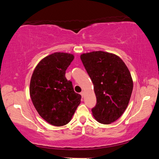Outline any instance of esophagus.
Returning a JSON list of instances; mask_svg holds the SVG:
<instances>
[{
  "instance_id": "obj_1",
  "label": "esophagus",
  "mask_w": 159,
  "mask_h": 159,
  "mask_svg": "<svg viewBox=\"0 0 159 159\" xmlns=\"http://www.w3.org/2000/svg\"><path fill=\"white\" fill-rule=\"evenodd\" d=\"M80 95L82 96V98H83V97H84V92H83V91H82V92L80 93Z\"/></svg>"
}]
</instances>
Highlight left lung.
Listing matches in <instances>:
<instances>
[{
    "label": "left lung",
    "mask_w": 159,
    "mask_h": 159,
    "mask_svg": "<svg viewBox=\"0 0 159 159\" xmlns=\"http://www.w3.org/2000/svg\"><path fill=\"white\" fill-rule=\"evenodd\" d=\"M80 60L94 85L97 103L93 116L103 124L116 121L127 108L133 92L128 67L117 55L103 51L84 53Z\"/></svg>",
    "instance_id": "1"
}]
</instances>
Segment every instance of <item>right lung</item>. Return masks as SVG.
Returning <instances> with one entry per match:
<instances>
[{
    "instance_id": "add662e5",
    "label": "right lung",
    "mask_w": 159,
    "mask_h": 159,
    "mask_svg": "<svg viewBox=\"0 0 159 159\" xmlns=\"http://www.w3.org/2000/svg\"><path fill=\"white\" fill-rule=\"evenodd\" d=\"M71 54L55 52L38 64L30 82L31 99L39 115L50 124L62 126L71 120L81 96L74 92L66 70L73 61Z\"/></svg>"
}]
</instances>
